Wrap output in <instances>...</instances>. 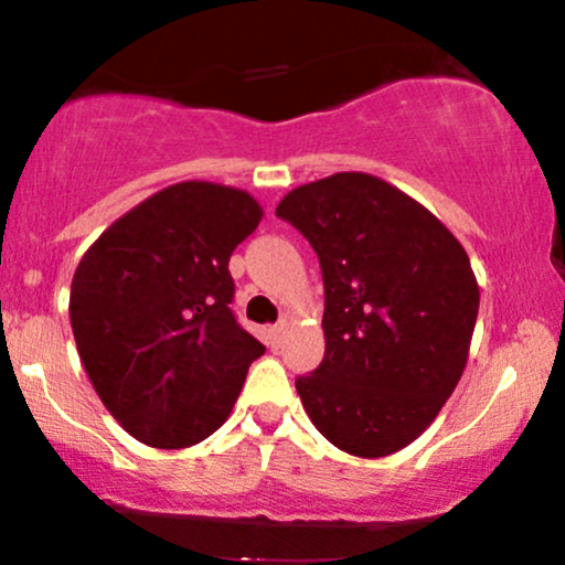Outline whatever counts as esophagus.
<instances>
[{
	"label": "esophagus",
	"instance_id": "34e87169",
	"mask_svg": "<svg viewBox=\"0 0 565 565\" xmlns=\"http://www.w3.org/2000/svg\"><path fill=\"white\" fill-rule=\"evenodd\" d=\"M287 329H289L287 321H278L276 327H270V345H274V348L281 345L284 337H287Z\"/></svg>",
	"mask_w": 565,
	"mask_h": 565
}]
</instances>
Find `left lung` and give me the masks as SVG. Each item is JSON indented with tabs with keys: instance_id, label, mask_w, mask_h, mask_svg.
Returning a JSON list of instances; mask_svg holds the SVG:
<instances>
[{
	"instance_id": "left-lung-1",
	"label": "left lung",
	"mask_w": 565,
	"mask_h": 565,
	"mask_svg": "<svg viewBox=\"0 0 565 565\" xmlns=\"http://www.w3.org/2000/svg\"><path fill=\"white\" fill-rule=\"evenodd\" d=\"M276 215L323 276L319 369L297 377L310 423L353 457L404 449L454 393L478 319L470 257L419 201L366 172L289 191Z\"/></svg>"
}]
</instances>
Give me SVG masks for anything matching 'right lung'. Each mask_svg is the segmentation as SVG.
<instances>
[{"instance_id":"add662e5","label":"right lung","mask_w":565,"mask_h":565,"mask_svg":"<svg viewBox=\"0 0 565 565\" xmlns=\"http://www.w3.org/2000/svg\"><path fill=\"white\" fill-rule=\"evenodd\" d=\"M260 220L246 191L188 180L116 220L76 268L68 313L87 377L153 449L212 436L265 353L233 316L228 270Z\"/></svg>"}]
</instances>
